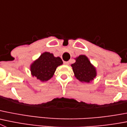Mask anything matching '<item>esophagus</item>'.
Returning a JSON list of instances; mask_svg holds the SVG:
<instances>
[{
  "instance_id": "34e87169",
  "label": "esophagus",
  "mask_w": 127,
  "mask_h": 127,
  "mask_svg": "<svg viewBox=\"0 0 127 127\" xmlns=\"http://www.w3.org/2000/svg\"><path fill=\"white\" fill-rule=\"evenodd\" d=\"M64 64H65V65H68V64H69V62L64 61Z\"/></svg>"
}]
</instances>
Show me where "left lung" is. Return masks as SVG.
<instances>
[{"mask_svg":"<svg viewBox=\"0 0 127 127\" xmlns=\"http://www.w3.org/2000/svg\"><path fill=\"white\" fill-rule=\"evenodd\" d=\"M75 60L76 62L71 65L75 77L81 82L88 83L93 81L96 75V69L86 56L80 55Z\"/></svg>","mask_w":127,"mask_h":127,"instance_id":"left-lung-1","label":"left lung"}]
</instances>
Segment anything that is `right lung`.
<instances>
[{"label":"right lung","mask_w":127,"mask_h":127,"mask_svg":"<svg viewBox=\"0 0 127 127\" xmlns=\"http://www.w3.org/2000/svg\"><path fill=\"white\" fill-rule=\"evenodd\" d=\"M63 64L60 57H55L52 53L45 52L31 65V72L41 81H46L53 77L56 68Z\"/></svg>","instance_id":"1"}]
</instances>
